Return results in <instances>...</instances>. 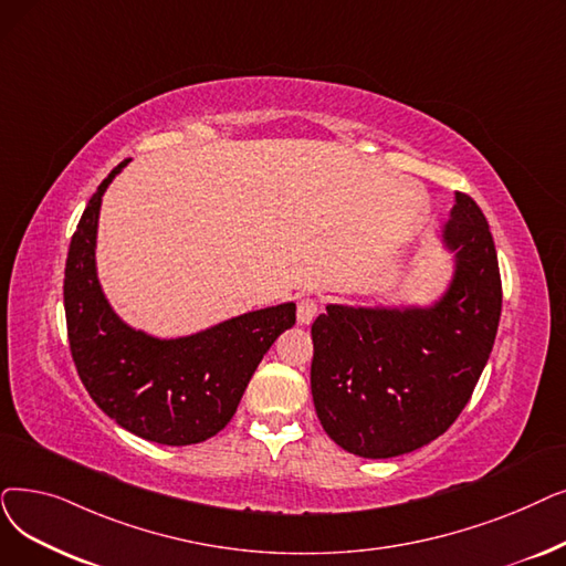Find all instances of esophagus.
I'll return each mask as SVG.
<instances>
[{
	"label": "esophagus",
	"instance_id": "esophagus-1",
	"mask_svg": "<svg viewBox=\"0 0 566 566\" xmlns=\"http://www.w3.org/2000/svg\"><path fill=\"white\" fill-rule=\"evenodd\" d=\"M318 310H322V305H318L316 298H303L298 303V322L301 324H312L314 316L318 314Z\"/></svg>",
	"mask_w": 566,
	"mask_h": 566
}]
</instances>
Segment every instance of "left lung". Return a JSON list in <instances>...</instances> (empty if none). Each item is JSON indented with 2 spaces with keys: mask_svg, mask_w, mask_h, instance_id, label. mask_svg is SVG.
<instances>
[{
  "mask_svg": "<svg viewBox=\"0 0 566 566\" xmlns=\"http://www.w3.org/2000/svg\"><path fill=\"white\" fill-rule=\"evenodd\" d=\"M455 273L428 307L328 305L312 324V400L337 447L396 458L444 434L493 352L502 280L493 235L472 196L455 191L441 229Z\"/></svg>",
  "mask_w": 566,
  "mask_h": 566,
  "instance_id": "left-lung-1",
  "label": "left lung"
}]
</instances>
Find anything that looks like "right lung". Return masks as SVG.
Masks as SVG:
<instances>
[{
    "mask_svg": "<svg viewBox=\"0 0 566 566\" xmlns=\"http://www.w3.org/2000/svg\"><path fill=\"white\" fill-rule=\"evenodd\" d=\"M129 164H117L90 199L69 244L64 310L73 363L90 398L125 430L166 447L210 439L233 419L244 388L273 342L296 324L282 303L176 339L127 326L96 277L102 196Z\"/></svg>",
    "mask_w": 566,
    "mask_h": 566,
    "instance_id": "1",
    "label": "right lung"
}]
</instances>
